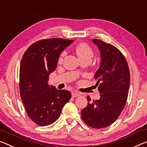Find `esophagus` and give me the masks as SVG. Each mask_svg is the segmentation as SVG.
I'll return each mask as SVG.
<instances>
[{"instance_id": "obj_1", "label": "esophagus", "mask_w": 147, "mask_h": 147, "mask_svg": "<svg viewBox=\"0 0 147 147\" xmlns=\"http://www.w3.org/2000/svg\"><path fill=\"white\" fill-rule=\"evenodd\" d=\"M80 94L78 92H72V97H77L80 96Z\"/></svg>"}]
</instances>
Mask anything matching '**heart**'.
I'll return each mask as SVG.
<instances>
[{
  "label": "heart",
  "instance_id": "b5f03b06",
  "mask_svg": "<svg viewBox=\"0 0 147 147\" xmlns=\"http://www.w3.org/2000/svg\"><path fill=\"white\" fill-rule=\"evenodd\" d=\"M76 52L78 57L80 59H85V58H92L94 56V51L89 45L86 43H81L76 47ZM66 54L65 52H63L61 55L59 57V62H61L63 58Z\"/></svg>",
  "mask_w": 147,
  "mask_h": 147
}]
</instances>
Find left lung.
<instances>
[{
    "instance_id": "8db88e82",
    "label": "left lung",
    "mask_w": 147,
    "mask_h": 147,
    "mask_svg": "<svg viewBox=\"0 0 147 147\" xmlns=\"http://www.w3.org/2000/svg\"><path fill=\"white\" fill-rule=\"evenodd\" d=\"M101 53V63L95 74L100 99L92 102L87 96L88 105L81 117L89 126L100 129L115 122L126 103L130 75L127 63L122 52L111 44L92 39Z\"/></svg>"
}]
</instances>
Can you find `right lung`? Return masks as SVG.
I'll return each mask as SVG.
<instances>
[{"instance_id":"add662e5","label":"right lung","mask_w":147,"mask_h":147,"mask_svg":"<svg viewBox=\"0 0 147 147\" xmlns=\"http://www.w3.org/2000/svg\"><path fill=\"white\" fill-rule=\"evenodd\" d=\"M73 40L49 38L38 40L23 54L20 69V91L25 111L40 126L55 122L71 97L67 90L49 86V75L54 71L59 55Z\"/></svg>"}]
</instances>
